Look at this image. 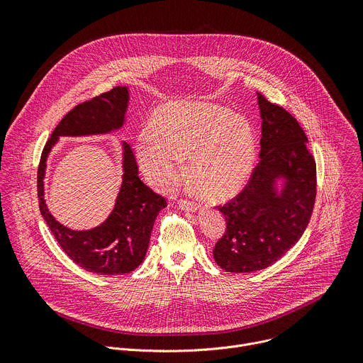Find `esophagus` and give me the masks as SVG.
<instances>
[{
    "label": "esophagus",
    "instance_id": "1",
    "mask_svg": "<svg viewBox=\"0 0 363 363\" xmlns=\"http://www.w3.org/2000/svg\"><path fill=\"white\" fill-rule=\"evenodd\" d=\"M179 206L184 211H195V210L199 208V205L196 202L189 201V199H184V198L179 199Z\"/></svg>",
    "mask_w": 363,
    "mask_h": 363
}]
</instances>
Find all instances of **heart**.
Here are the masks:
<instances>
[{
    "label": "heart",
    "instance_id": "obj_1",
    "mask_svg": "<svg viewBox=\"0 0 363 363\" xmlns=\"http://www.w3.org/2000/svg\"><path fill=\"white\" fill-rule=\"evenodd\" d=\"M140 171L155 188L172 189L188 160L194 188L205 198L223 201L247 184L255 160V139L248 121L214 103H174L153 115L149 136L135 143Z\"/></svg>",
    "mask_w": 363,
    "mask_h": 363
}]
</instances>
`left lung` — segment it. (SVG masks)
Instances as JSON below:
<instances>
[{
    "label": "left lung",
    "mask_w": 363,
    "mask_h": 363,
    "mask_svg": "<svg viewBox=\"0 0 363 363\" xmlns=\"http://www.w3.org/2000/svg\"><path fill=\"white\" fill-rule=\"evenodd\" d=\"M263 118L260 161L244 188L218 210L225 233L214 245V260L225 272L250 273L274 264L301 237L316 201V161L294 116L258 94ZM288 178L284 192L274 179Z\"/></svg>",
    "instance_id": "obj_1"
}]
</instances>
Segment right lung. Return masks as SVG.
Returning <instances> with one entry per match:
<instances>
[{"mask_svg":"<svg viewBox=\"0 0 363 363\" xmlns=\"http://www.w3.org/2000/svg\"><path fill=\"white\" fill-rule=\"evenodd\" d=\"M128 100V89L116 86L74 106L47 140L37 171L40 213L50 231L73 263L96 274H126L143 262L153 223L160 211L168 205L167 198L153 192L140 181L133 150L125 143L123 184L115 210L101 225L89 231H73L56 221L45 206L43 198L45 160L59 136L106 133L121 128Z\"/></svg>","mask_w":363,"mask_h":363,"instance_id":"add662e5","label":"right lung"}]
</instances>
